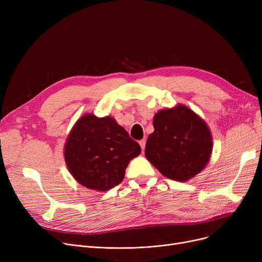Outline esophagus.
<instances>
[{
	"instance_id": "34e87169",
	"label": "esophagus",
	"mask_w": 262,
	"mask_h": 262,
	"mask_svg": "<svg viewBox=\"0 0 262 262\" xmlns=\"http://www.w3.org/2000/svg\"><path fill=\"white\" fill-rule=\"evenodd\" d=\"M145 140L144 139H142V140H140L139 141V144H140V146H141V148H142V150H144V148H145Z\"/></svg>"
}]
</instances>
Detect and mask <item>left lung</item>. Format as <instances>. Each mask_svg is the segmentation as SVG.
Segmentation results:
<instances>
[{"mask_svg":"<svg viewBox=\"0 0 262 262\" xmlns=\"http://www.w3.org/2000/svg\"><path fill=\"white\" fill-rule=\"evenodd\" d=\"M153 125L145 157L163 176L186 182L203 171L212 152V137L202 118L178 104L159 110Z\"/></svg>","mask_w":262,"mask_h":262,"instance_id":"1","label":"left lung"}]
</instances>
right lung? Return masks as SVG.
Listing matches in <instances>:
<instances>
[{
    "instance_id": "right-lung-1",
    "label": "right lung",
    "mask_w": 262,
    "mask_h": 262,
    "mask_svg": "<svg viewBox=\"0 0 262 262\" xmlns=\"http://www.w3.org/2000/svg\"><path fill=\"white\" fill-rule=\"evenodd\" d=\"M141 147L112 117L92 114L77 120L64 145L66 164L75 181L96 191L119 185Z\"/></svg>"
}]
</instances>
